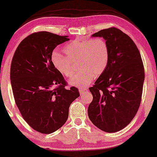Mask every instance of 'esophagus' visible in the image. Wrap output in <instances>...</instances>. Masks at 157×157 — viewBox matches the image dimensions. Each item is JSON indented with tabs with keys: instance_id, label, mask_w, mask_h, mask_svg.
Wrapping results in <instances>:
<instances>
[{
	"instance_id": "esophagus-1",
	"label": "esophagus",
	"mask_w": 157,
	"mask_h": 157,
	"mask_svg": "<svg viewBox=\"0 0 157 157\" xmlns=\"http://www.w3.org/2000/svg\"><path fill=\"white\" fill-rule=\"evenodd\" d=\"M88 90L87 89H79V94H80L81 95L82 94H84V93L85 92H86Z\"/></svg>"
}]
</instances>
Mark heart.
Segmentation results:
<instances>
[{
  "label": "heart",
  "mask_w": 157,
  "mask_h": 157,
  "mask_svg": "<svg viewBox=\"0 0 157 157\" xmlns=\"http://www.w3.org/2000/svg\"><path fill=\"white\" fill-rule=\"evenodd\" d=\"M63 51L66 55L57 51L52 52V64L61 75L70 78L73 73V63L79 61L81 71L69 82L77 88L87 87L94 77L102 74L109 65V46L101 38H76L66 44Z\"/></svg>",
  "instance_id": "1"
}]
</instances>
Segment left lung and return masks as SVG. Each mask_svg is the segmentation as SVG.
<instances>
[{
  "label": "left lung",
  "instance_id": "obj_1",
  "mask_svg": "<svg viewBox=\"0 0 157 157\" xmlns=\"http://www.w3.org/2000/svg\"><path fill=\"white\" fill-rule=\"evenodd\" d=\"M102 37L109 46L107 67L89 90L93 100L88 114L105 132H119L134 119L140 105L144 69L140 53L131 38L116 28L92 35Z\"/></svg>",
  "mask_w": 157,
  "mask_h": 157
}]
</instances>
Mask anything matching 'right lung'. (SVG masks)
<instances>
[{
	"mask_svg": "<svg viewBox=\"0 0 157 157\" xmlns=\"http://www.w3.org/2000/svg\"><path fill=\"white\" fill-rule=\"evenodd\" d=\"M67 36L35 32L20 42L11 65L13 96L28 125L42 134H51L65 124L71 102L79 97L78 88L67 90V82L51 62L56 46Z\"/></svg>",
	"mask_w": 157,
	"mask_h": 157,
	"instance_id": "1",
	"label": "right lung"
}]
</instances>
